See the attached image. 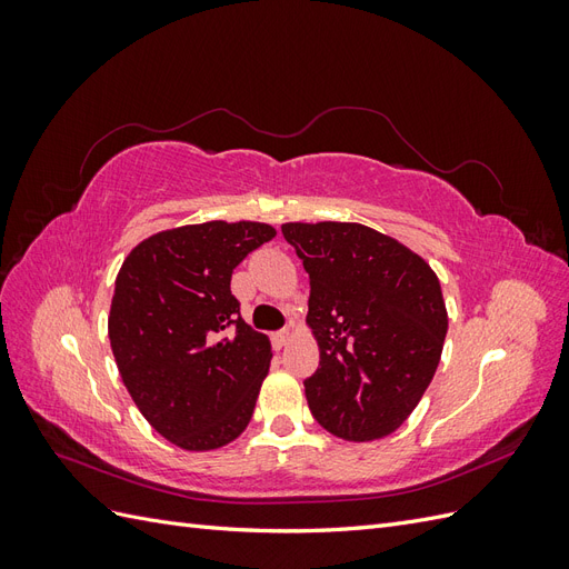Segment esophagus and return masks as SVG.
Wrapping results in <instances>:
<instances>
[{
	"label": "esophagus",
	"mask_w": 569,
	"mask_h": 569,
	"mask_svg": "<svg viewBox=\"0 0 569 569\" xmlns=\"http://www.w3.org/2000/svg\"><path fill=\"white\" fill-rule=\"evenodd\" d=\"M289 341H291V332H287V330H282V332H274V335H272L274 349H284Z\"/></svg>",
	"instance_id": "34e87169"
}]
</instances>
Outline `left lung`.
<instances>
[{
  "label": "left lung",
  "mask_w": 569,
  "mask_h": 569,
  "mask_svg": "<svg viewBox=\"0 0 569 569\" xmlns=\"http://www.w3.org/2000/svg\"><path fill=\"white\" fill-rule=\"evenodd\" d=\"M311 280L306 325L320 368L303 382L313 418L339 439L399 429L437 372L449 313L437 272L360 222H284Z\"/></svg>",
  "instance_id": "8db88e82"
}]
</instances>
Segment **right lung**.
Listing matches in <instances>:
<instances>
[{
  "label": "right lung",
  "mask_w": 569,
  "mask_h": 569,
  "mask_svg": "<svg viewBox=\"0 0 569 569\" xmlns=\"http://www.w3.org/2000/svg\"><path fill=\"white\" fill-rule=\"evenodd\" d=\"M274 228L211 220L147 237L118 270L109 313L116 366L144 420L184 451L244 432L270 368V339L239 316L232 270Z\"/></svg>",
  "instance_id": "add662e5"
}]
</instances>
